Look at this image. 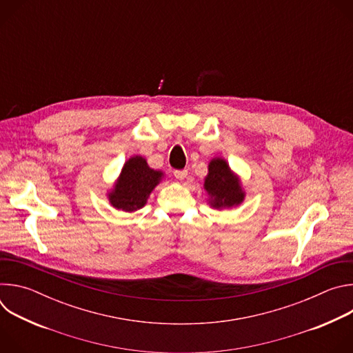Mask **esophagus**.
I'll return each instance as SVG.
<instances>
[{
  "instance_id": "1",
  "label": "esophagus",
  "mask_w": 353,
  "mask_h": 353,
  "mask_svg": "<svg viewBox=\"0 0 353 353\" xmlns=\"http://www.w3.org/2000/svg\"><path fill=\"white\" fill-rule=\"evenodd\" d=\"M187 170L185 169H183V170H174V176L179 179V180H183L185 176H187Z\"/></svg>"
}]
</instances>
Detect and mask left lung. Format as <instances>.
<instances>
[{"label":"left lung","mask_w":353,"mask_h":353,"mask_svg":"<svg viewBox=\"0 0 353 353\" xmlns=\"http://www.w3.org/2000/svg\"><path fill=\"white\" fill-rule=\"evenodd\" d=\"M204 187L211 195L210 204L216 210L236 207L244 199V192L237 177L221 158L211 161Z\"/></svg>","instance_id":"left-lung-1"}]
</instances>
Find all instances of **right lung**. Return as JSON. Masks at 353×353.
<instances>
[{"label": "right lung", "mask_w": 353, "mask_h": 353, "mask_svg": "<svg viewBox=\"0 0 353 353\" xmlns=\"http://www.w3.org/2000/svg\"><path fill=\"white\" fill-rule=\"evenodd\" d=\"M163 173L150 169L142 157L128 159L109 199L114 208L132 212L146 204V198L162 180Z\"/></svg>", "instance_id": "add662e5"}]
</instances>
